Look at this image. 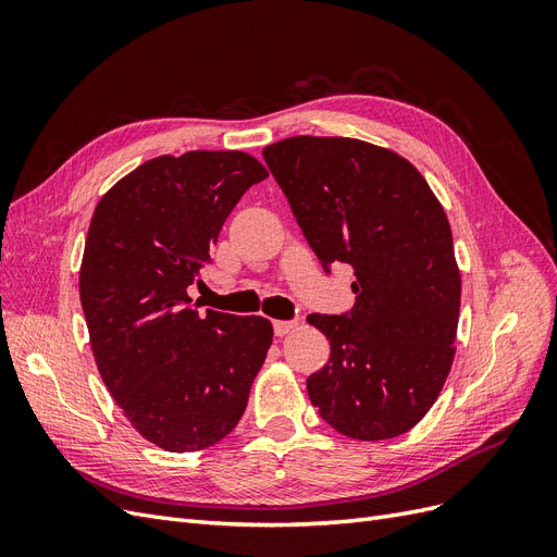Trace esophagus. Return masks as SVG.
Returning <instances> with one entry per match:
<instances>
[{
    "mask_svg": "<svg viewBox=\"0 0 557 557\" xmlns=\"http://www.w3.org/2000/svg\"><path fill=\"white\" fill-rule=\"evenodd\" d=\"M297 327L295 320H274V334L276 336H285L288 332H293Z\"/></svg>",
    "mask_w": 557,
    "mask_h": 557,
    "instance_id": "1",
    "label": "esophagus"
}]
</instances>
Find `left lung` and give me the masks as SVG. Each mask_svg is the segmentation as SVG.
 Listing matches in <instances>:
<instances>
[{"instance_id":"left-lung-1","label":"left lung","mask_w":557,"mask_h":557,"mask_svg":"<svg viewBox=\"0 0 557 557\" xmlns=\"http://www.w3.org/2000/svg\"><path fill=\"white\" fill-rule=\"evenodd\" d=\"M264 162L318 260L352 267L356 305L311 313L330 362L307 381L320 418L381 442L423 420L448 379L460 269L442 201L395 150L348 137H290Z\"/></svg>"}]
</instances>
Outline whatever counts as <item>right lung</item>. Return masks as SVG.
<instances>
[{"instance_id":"right-lung-1","label":"right lung","mask_w":557,"mask_h":557,"mask_svg":"<svg viewBox=\"0 0 557 557\" xmlns=\"http://www.w3.org/2000/svg\"><path fill=\"white\" fill-rule=\"evenodd\" d=\"M267 176L244 150L160 156L92 213L78 288L99 376L132 428L170 453L237 428L272 346L267 318L199 313L188 295L230 211Z\"/></svg>"}]
</instances>
